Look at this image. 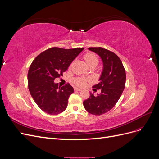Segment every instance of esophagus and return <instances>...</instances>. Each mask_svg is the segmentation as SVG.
<instances>
[{
	"label": "esophagus",
	"instance_id": "obj_1",
	"mask_svg": "<svg viewBox=\"0 0 159 159\" xmlns=\"http://www.w3.org/2000/svg\"><path fill=\"white\" fill-rule=\"evenodd\" d=\"M74 90L75 91H81V89H80V88H74Z\"/></svg>",
	"mask_w": 159,
	"mask_h": 159
}]
</instances>
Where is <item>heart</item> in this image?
<instances>
[{
  "instance_id": "b5f03b06",
  "label": "heart",
  "mask_w": 159,
  "mask_h": 159,
  "mask_svg": "<svg viewBox=\"0 0 159 159\" xmlns=\"http://www.w3.org/2000/svg\"><path fill=\"white\" fill-rule=\"evenodd\" d=\"M84 59L85 61L86 62L89 66H95L98 64V58L97 56H96L95 54L92 52H88L84 56ZM87 79L85 78H76L74 80V83L75 85L78 86H80V87H84V86L85 85L86 81H87Z\"/></svg>"
}]
</instances>
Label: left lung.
<instances>
[{
  "instance_id": "left-lung-1",
  "label": "left lung",
  "mask_w": 159,
  "mask_h": 159,
  "mask_svg": "<svg viewBox=\"0 0 159 159\" xmlns=\"http://www.w3.org/2000/svg\"><path fill=\"white\" fill-rule=\"evenodd\" d=\"M88 49L100 56L103 68L99 83L93 86L95 91L101 89V93L94 96L90 93L89 98L83 104L88 113L101 115L111 109L121 97L125 86V70L121 60L113 52L102 47H91Z\"/></svg>"
}]
</instances>
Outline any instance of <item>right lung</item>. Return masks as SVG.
<instances>
[{"label": "right lung", "mask_w": 159, "mask_h": 159, "mask_svg": "<svg viewBox=\"0 0 159 159\" xmlns=\"http://www.w3.org/2000/svg\"><path fill=\"white\" fill-rule=\"evenodd\" d=\"M84 48L64 49L53 47L37 56L28 73V86L35 103L43 111L57 115L66 110L74 93L70 84L60 88L54 81L63 76L69 66Z\"/></svg>", "instance_id": "right-lung-1"}]
</instances>
